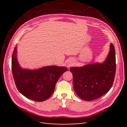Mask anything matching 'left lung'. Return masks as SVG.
<instances>
[{"mask_svg": "<svg viewBox=\"0 0 127 127\" xmlns=\"http://www.w3.org/2000/svg\"><path fill=\"white\" fill-rule=\"evenodd\" d=\"M106 59L83 67L70 68L73 75L75 93L84 100L91 101L101 97L109 91L114 82L116 70L115 49L112 43Z\"/></svg>", "mask_w": 127, "mask_h": 127, "instance_id": "obj_1", "label": "left lung"}]
</instances>
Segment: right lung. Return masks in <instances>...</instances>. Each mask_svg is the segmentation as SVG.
<instances>
[{
  "mask_svg": "<svg viewBox=\"0 0 127 127\" xmlns=\"http://www.w3.org/2000/svg\"><path fill=\"white\" fill-rule=\"evenodd\" d=\"M17 50L16 46L11 59V70L17 88L23 95L31 100L45 101L52 94L58 80L67 68L49 66L35 70L23 69L18 62Z\"/></svg>",
  "mask_w": 127,
  "mask_h": 127,
  "instance_id": "1",
  "label": "right lung"
}]
</instances>
